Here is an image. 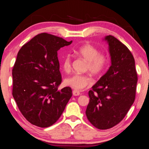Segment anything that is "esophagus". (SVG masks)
I'll list each match as a JSON object with an SVG mask.
<instances>
[{
    "label": "esophagus",
    "mask_w": 149,
    "mask_h": 149,
    "mask_svg": "<svg viewBox=\"0 0 149 149\" xmlns=\"http://www.w3.org/2000/svg\"><path fill=\"white\" fill-rule=\"evenodd\" d=\"M72 93H73V95H74V96H78L80 95V92L79 91H77V90H74Z\"/></svg>",
    "instance_id": "obj_1"
}]
</instances>
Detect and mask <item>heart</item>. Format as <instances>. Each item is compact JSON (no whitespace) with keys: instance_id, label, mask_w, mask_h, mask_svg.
Wrapping results in <instances>:
<instances>
[{"instance_id":"obj_1","label":"heart","mask_w":149,"mask_h":149,"mask_svg":"<svg viewBox=\"0 0 149 149\" xmlns=\"http://www.w3.org/2000/svg\"><path fill=\"white\" fill-rule=\"evenodd\" d=\"M74 52L87 62L86 70L95 75H100L107 67L109 57L104 52L100 50L91 44H84L75 49ZM72 58L70 54H66L62 61V69L65 72H69L72 69ZM65 84L76 90H81L93 84V81L88 75L74 74L65 78Z\"/></svg>"}]
</instances>
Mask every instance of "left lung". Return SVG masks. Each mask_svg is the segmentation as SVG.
I'll return each mask as SVG.
<instances>
[{"label": "left lung", "mask_w": 149, "mask_h": 149, "mask_svg": "<svg viewBox=\"0 0 149 149\" xmlns=\"http://www.w3.org/2000/svg\"><path fill=\"white\" fill-rule=\"evenodd\" d=\"M112 65L89 91L87 119L95 127L107 130L122 121L135 99L137 74L128 48L112 35L105 37Z\"/></svg>", "instance_id": "left-lung-1"}]
</instances>
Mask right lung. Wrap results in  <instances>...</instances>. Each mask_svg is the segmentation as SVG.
Masks as SVG:
<instances>
[{
	"label": "right lung",
	"instance_id": "obj_1",
	"mask_svg": "<svg viewBox=\"0 0 149 149\" xmlns=\"http://www.w3.org/2000/svg\"><path fill=\"white\" fill-rule=\"evenodd\" d=\"M61 37L42 33L19 49L12 69V95L19 110L33 125L47 127L64 112L72 96L71 87L61 90L57 51L70 45Z\"/></svg>",
	"mask_w": 149,
	"mask_h": 149
}]
</instances>
